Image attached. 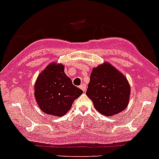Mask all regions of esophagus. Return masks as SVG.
<instances>
[{
	"instance_id": "obj_1",
	"label": "esophagus",
	"mask_w": 159,
	"mask_h": 159,
	"mask_svg": "<svg viewBox=\"0 0 159 159\" xmlns=\"http://www.w3.org/2000/svg\"><path fill=\"white\" fill-rule=\"evenodd\" d=\"M80 89L82 90V91H84V92H85V91H86V88H87V86L86 85H85V84H82L80 85Z\"/></svg>"
}]
</instances>
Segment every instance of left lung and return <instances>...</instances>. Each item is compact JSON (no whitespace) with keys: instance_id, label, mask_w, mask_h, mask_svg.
I'll use <instances>...</instances> for the list:
<instances>
[{"instance_id":"8db88e82","label":"left lung","mask_w":159,"mask_h":159,"mask_svg":"<svg viewBox=\"0 0 159 159\" xmlns=\"http://www.w3.org/2000/svg\"><path fill=\"white\" fill-rule=\"evenodd\" d=\"M86 94L99 113L110 117L127 108L130 87L120 71L105 62L92 70Z\"/></svg>"}]
</instances>
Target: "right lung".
<instances>
[{
	"label": "right lung",
	"instance_id": "add662e5",
	"mask_svg": "<svg viewBox=\"0 0 159 159\" xmlns=\"http://www.w3.org/2000/svg\"><path fill=\"white\" fill-rule=\"evenodd\" d=\"M34 88L35 98L40 110L57 117L64 116L75 99L83 93L64 73V66L57 62L48 64L40 72Z\"/></svg>",
	"mask_w": 159,
	"mask_h": 159
}]
</instances>
